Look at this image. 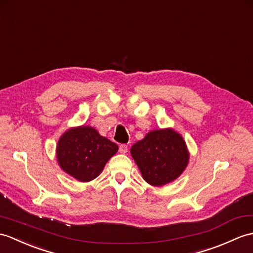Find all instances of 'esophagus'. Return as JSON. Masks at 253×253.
Returning a JSON list of instances; mask_svg holds the SVG:
<instances>
[{"mask_svg":"<svg viewBox=\"0 0 253 253\" xmlns=\"http://www.w3.org/2000/svg\"><path fill=\"white\" fill-rule=\"evenodd\" d=\"M127 151H128V145L127 144H121L120 145V152H121V153L125 154V153H127Z\"/></svg>","mask_w":253,"mask_h":253,"instance_id":"obj_1","label":"esophagus"}]
</instances>
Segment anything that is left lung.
<instances>
[{
    "instance_id": "left-lung-1",
    "label": "left lung",
    "mask_w": 253,
    "mask_h": 253,
    "mask_svg": "<svg viewBox=\"0 0 253 253\" xmlns=\"http://www.w3.org/2000/svg\"><path fill=\"white\" fill-rule=\"evenodd\" d=\"M130 152L143 179L155 186L177 179L189 162L185 142L171 129L149 132Z\"/></svg>"
}]
</instances>
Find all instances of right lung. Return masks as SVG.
Masks as SVG:
<instances>
[{"label": "right lung", "mask_w": 253, "mask_h": 253, "mask_svg": "<svg viewBox=\"0 0 253 253\" xmlns=\"http://www.w3.org/2000/svg\"><path fill=\"white\" fill-rule=\"evenodd\" d=\"M119 146L100 136L92 127L70 129L60 138L57 146V158L60 167L81 182L98 177L105 164Z\"/></svg>", "instance_id": "right-lung-1"}]
</instances>
